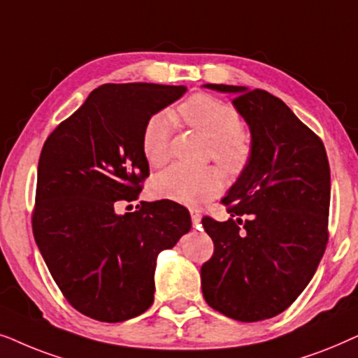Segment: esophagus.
Masks as SVG:
<instances>
[{
  "instance_id": "34e87169",
  "label": "esophagus",
  "mask_w": 358,
  "mask_h": 358,
  "mask_svg": "<svg viewBox=\"0 0 358 358\" xmlns=\"http://www.w3.org/2000/svg\"><path fill=\"white\" fill-rule=\"evenodd\" d=\"M189 214H192V221H193L194 226H198V224L201 222V211H199V209H196V208H192V209H189Z\"/></svg>"
}]
</instances>
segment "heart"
<instances>
[{
  "label": "heart",
  "mask_w": 358,
  "mask_h": 358,
  "mask_svg": "<svg viewBox=\"0 0 358 358\" xmlns=\"http://www.w3.org/2000/svg\"><path fill=\"white\" fill-rule=\"evenodd\" d=\"M178 114L185 124L211 139L209 155L224 170L236 173L247 165L252 154V142L250 136L239 127L241 116L234 108L209 94H193L180 104ZM171 132L173 117L169 113H157L145 122L142 132V152L152 166H162L169 162ZM221 187V173L213 166L188 169L173 165L157 175L152 183L157 196L188 206L216 196Z\"/></svg>",
  "instance_id": "obj_1"
}]
</instances>
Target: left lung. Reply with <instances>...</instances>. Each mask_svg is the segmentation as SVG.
I'll list each match as a JSON object with an SVG mask.
<instances>
[{"mask_svg": "<svg viewBox=\"0 0 358 358\" xmlns=\"http://www.w3.org/2000/svg\"><path fill=\"white\" fill-rule=\"evenodd\" d=\"M234 94L252 154L222 203L231 217H203L214 254L201 266L206 303L255 322L283 313L321 262L327 244L331 170L322 141L282 99L264 90L203 85Z\"/></svg>", "mask_w": 358, "mask_h": 358, "instance_id": "8db88e82", "label": "left lung"}]
</instances>
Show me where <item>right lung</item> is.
<instances>
[{
    "label": "right lung",
    "instance_id": "add662e5",
    "mask_svg": "<svg viewBox=\"0 0 358 358\" xmlns=\"http://www.w3.org/2000/svg\"><path fill=\"white\" fill-rule=\"evenodd\" d=\"M185 92L183 85H103L42 147L34 239L57 287L85 316L121 322L145 313L157 257L192 229L188 209L170 199L116 213L149 176L145 122Z\"/></svg>",
    "mask_w": 358,
    "mask_h": 358
}]
</instances>
